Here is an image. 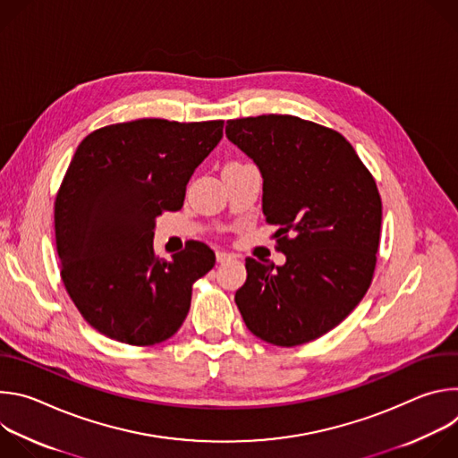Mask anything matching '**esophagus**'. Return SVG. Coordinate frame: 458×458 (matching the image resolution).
<instances>
[{"instance_id":"obj_1","label":"esophagus","mask_w":458,"mask_h":458,"mask_svg":"<svg viewBox=\"0 0 458 458\" xmlns=\"http://www.w3.org/2000/svg\"><path fill=\"white\" fill-rule=\"evenodd\" d=\"M216 257H217V263H228V260L235 259L233 253H228V251H223V250H217Z\"/></svg>"}]
</instances>
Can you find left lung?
<instances>
[{
	"instance_id": "obj_1",
	"label": "left lung",
	"mask_w": 458,
	"mask_h": 458,
	"mask_svg": "<svg viewBox=\"0 0 458 458\" xmlns=\"http://www.w3.org/2000/svg\"><path fill=\"white\" fill-rule=\"evenodd\" d=\"M226 136L263 174V212L286 263L246 259L235 304L246 328L292 348L334 330L366 295L382 201L371 172L334 128L297 115L230 119Z\"/></svg>"
}]
</instances>
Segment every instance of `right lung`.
<instances>
[{
	"mask_svg": "<svg viewBox=\"0 0 458 458\" xmlns=\"http://www.w3.org/2000/svg\"><path fill=\"white\" fill-rule=\"evenodd\" d=\"M223 119H136L94 130L54 203L61 281L94 330L130 346L170 339L214 251L190 241L172 260L154 251L156 217L182 207L193 170L223 138Z\"/></svg>",
	"mask_w": 458,
	"mask_h": 458,
	"instance_id": "right-lung-1",
	"label": "right lung"
}]
</instances>
